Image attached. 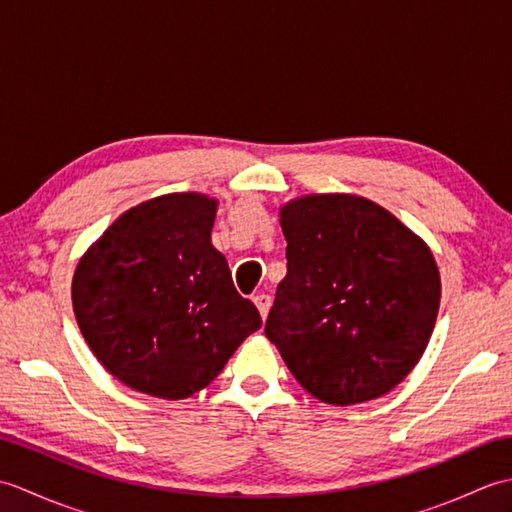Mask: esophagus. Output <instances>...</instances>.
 Segmentation results:
<instances>
[{
  "instance_id": "1",
  "label": "esophagus",
  "mask_w": 512,
  "mask_h": 512,
  "mask_svg": "<svg viewBox=\"0 0 512 512\" xmlns=\"http://www.w3.org/2000/svg\"><path fill=\"white\" fill-rule=\"evenodd\" d=\"M253 301H255L259 314H262V319H266L268 317V310H270V303H273V301H270V297L264 295V292H259V295H255Z\"/></svg>"
}]
</instances>
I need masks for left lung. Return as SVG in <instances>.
Returning <instances> with one entry per match:
<instances>
[{"mask_svg":"<svg viewBox=\"0 0 512 512\" xmlns=\"http://www.w3.org/2000/svg\"><path fill=\"white\" fill-rule=\"evenodd\" d=\"M288 275L266 336L299 385L328 405L385 396L427 347L440 308L429 246L396 215L350 193L281 206Z\"/></svg>","mask_w":512,"mask_h":512,"instance_id":"left-lung-1","label":"left lung"}]
</instances>
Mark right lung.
<instances>
[{
    "mask_svg": "<svg viewBox=\"0 0 512 512\" xmlns=\"http://www.w3.org/2000/svg\"><path fill=\"white\" fill-rule=\"evenodd\" d=\"M217 200L167 193L125 211L79 259L72 306L85 343L123 385L189 398L262 328L211 244Z\"/></svg>",
    "mask_w": 512,
    "mask_h": 512,
    "instance_id": "obj_1",
    "label": "right lung"
}]
</instances>
